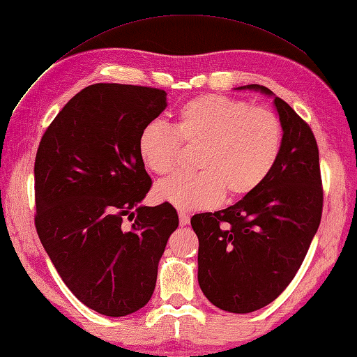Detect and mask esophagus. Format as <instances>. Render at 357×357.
Instances as JSON below:
<instances>
[{
    "mask_svg": "<svg viewBox=\"0 0 357 357\" xmlns=\"http://www.w3.org/2000/svg\"><path fill=\"white\" fill-rule=\"evenodd\" d=\"M179 224L181 225H188V224H190V215L185 213V211H179Z\"/></svg>",
    "mask_w": 357,
    "mask_h": 357,
    "instance_id": "obj_1",
    "label": "esophagus"
}]
</instances>
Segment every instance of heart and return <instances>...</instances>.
Segmentation results:
<instances>
[{
	"mask_svg": "<svg viewBox=\"0 0 357 357\" xmlns=\"http://www.w3.org/2000/svg\"><path fill=\"white\" fill-rule=\"evenodd\" d=\"M284 128L275 112L224 95H202L178 112L176 126L151 121L142 127L138 153L156 174L172 173L183 142L199 147L195 174H176L155 185L158 202L181 211L218 206L225 192L239 198L256 190L280 155Z\"/></svg>",
	"mask_w": 357,
	"mask_h": 357,
	"instance_id": "heart-1",
	"label": "heart"
}]
</instances>
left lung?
<instances>
[{
  "label": "left lung",
  "instance_id": "left-lung-1",
  "mask_svg": "<svg viewBox=\"0 0 357 357\" xmlns=\"http://www.w3.org/2000/svg\"><path fill=\"white\" fill-rule=\"evenodd\" d=\"M284 128L268 178L234 206L192 218L199 239L198 282L206 298L230 313H252L282 293L298 273L321 224L319 150L312 128L270 89Z\"/></svg>",
  "mask_w": 357,
  "mask_h": 357
}]
</instances>
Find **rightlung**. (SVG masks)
Wrapping results in <instances>:
<instances>
[{
  "instance_id": "obj_1",
  "label": "right lung",
  "mask_w": 357,
  "mask_h": 357,
  "mask_svg": "<svg viewBox=\"0 0 357 357\" xmlns=\"http://www.w3.org/2000/svg\"><path fill=\"white\" fill-rule=\"evenodd\" d=\"M165 107L161 89L92 84L64 105L36 151L38 236L69 290L105 316H127L147 304L159 259L178 229L170 204H139L151 179L138 138Z\"/></svg>"
}]
</instances>
